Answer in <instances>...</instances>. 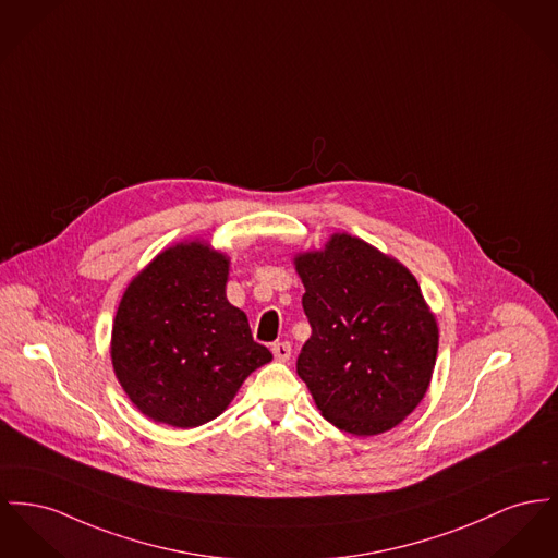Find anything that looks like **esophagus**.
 <instances>
[{"label": "esophagus", "instance_id": "obj_1", "mask_svg": "<svg viewBox=\"0 0 558 558\" xmlns=\"http://www.w3.org/2000/svg\"><path fill=\"white\" fill-rule=\"evenodd\" d=\"M271 354L278 362H287L291 359V343L289 341H278L271 345Z\"/></svg>", "mask_w": 558, "mask_h": 558}]
</instances>
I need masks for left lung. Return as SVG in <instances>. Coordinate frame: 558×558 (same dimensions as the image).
Instances as JSON below:
<instances>
[{
    "label": "left lung",
    "mask_w": 558,
    "mask_h": 558,
    "mask_svg": "<svg viewBox=\"0 0 558 558\" xmlns=\"http://www.w3.org/2000/svg\"><path fill=\"white\" fill-rule=\"evenodd\" d=\"M293 262L312 327L296 373L323 417L354 436L398 426L426 396L438 352L415 276L350 233Z\"/></svg>",
    "instance_id": "1"
}]
</instances>
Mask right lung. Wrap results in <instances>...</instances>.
I'll return each instance as SVG.
<instances>
[{"mask_svg": "<svg viewBox=\"0 0 558 558\" xmlns=\"http://www.w3.org/2000/svg\"><path fill=\"white\" fill-rule=\"evenodd\" d=\"M228 255L185 240L147 263L122 295L111 364L132 404L156 424L187 429L219 417L271 361L228 301Z\"/></svg>", "mask_w": 558, "mask_h": 558, "instance_id": "right-lung-1", "label": "right lung"}]
</instances>
